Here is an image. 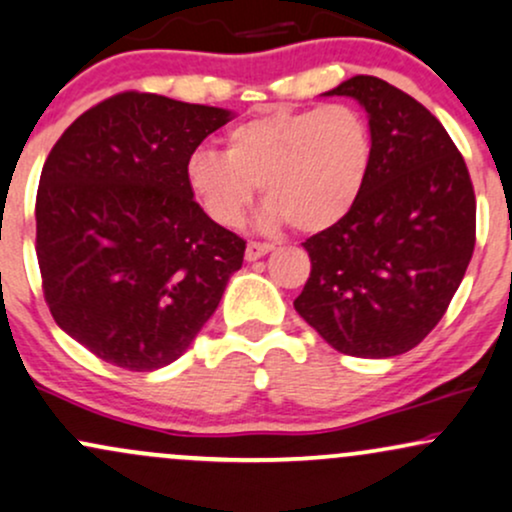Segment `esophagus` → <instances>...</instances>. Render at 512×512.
Segmentation results:
<instances>
[{"label":"esophagus","instance_id":"1","mask_svg":"<svg viewBox=\"0 0 512 512\" xmlns=\"http://www.w3.org/2000/svg\"><path fill=\"white\" fill-rule=\"evenodd\" d=\"M272 250H274L272 243H257V240H252V243H248V248H245V260L255 262L260 260V257L269 255Z\"/></svg>","mask_w":512,"mask_h":512}]
</instances>
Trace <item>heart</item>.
I'll return each instance as SVG.
<instances>
[{"mask_svg": "<svg viewBox=\"0 0 512 512\" xmlns=\"http://www.w3.org/2000/svg\"><path fill=\"white\" fill-rule=\"evenodd\" d=\"M223 144V154L197 149L185 166L192 197L223 228L243 221L260 185V226L327 231L356 207L373 166L366 115L346 103L250 117Z\"/></svg>", "mask_w": 512, "mask_h": 512, "instance_id": "obj_1", "label": "heart"}]
</instances>
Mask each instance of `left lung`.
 <instances>
[{"mask_svg":"<svg viewBox=\"0 0 512 512\" xmlns=\"http://www.w3.org/2000/svg\"><path fill=\"white\" fill-rule=\"evenodd\" d=\"M325 96L366 110L373 166L356 207L303 243L313 269L293 308L342 354H407L445 315L472 260L469 170L436 115L378 76H351Z\"/></svg>","mask_w":512,"mask_h":512,"instance_id":"obj_1","label":"left lung"}]
</instances>
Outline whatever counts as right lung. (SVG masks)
<instances>
[{
	"instance_id": "1",
	"label": "right lung",
	"mask_w": 512,
	"mask_h": 512,
	"mask_svg": "<svg viewBox=\"0 0 512 512\" xmlns=\"http://www.w3.org/2000/svg\"><path fill=\"white\" fill-rule=\"evenodd\" d=\"M231 110L117 93L64 129L35 197V252L57 325L105 363L156 370L187 351L243 267L204 214L187 158Z\"/></svg>"
}]
</instances>
